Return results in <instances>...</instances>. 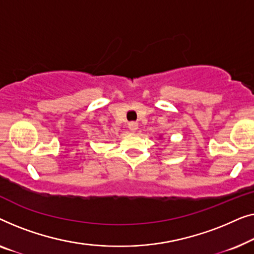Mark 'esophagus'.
<instances>
[{
	"label": "esophagus",
	"instance_id": "34e87169",
	"mask_svg": "<svg viewBox=\"0 0 254 254\" xmlns=\"http://www.w3.org/2000/svg\"><path fill=\"white\" fill-rule=\"evenodd\" d=\"M128 128H130V131H132V132L137 131V128H138V123H135V122H130V123H128Z\"/></svg>",
	"mask_w": 254,
	"mask_h": 254
}]
</instances>
